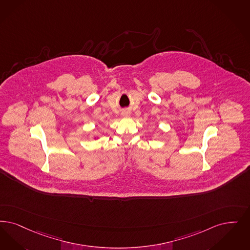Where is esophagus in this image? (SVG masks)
I'll return each instance as SVG.
<instances>
[{
  "mask_svg": "<svg viewBox=\"0 0 250 250\" xmlns=\"http://www.w3.org/2000/svg\"><path fill=\"white\" fill-rule=\"evenodd\" d=\"M122 114H123V116H124V117H129L130 116L129 111H124Z\"/></svg>",
  "mask_w": 250,
  "mask_h": 250,
  "instance_id": "obj_1",
  "label": "esophagus"
}]
</instances>
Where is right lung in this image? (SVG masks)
Instances as JSON below:
<instances>
[{"mask_svg":"<svg viewBox=\"0 0 250 250\" xmlns=\"http://www.w3.org/2000/svg\"><path fill=\"white\" fill-rule=\"evenodd\" d=\"M98 138H99V137H94V139H95V140H97Z\"/></svg>","mask_w":250,"mask_h":250,"instance_id":"obj_1","label":"right lung"}]
</instances>
